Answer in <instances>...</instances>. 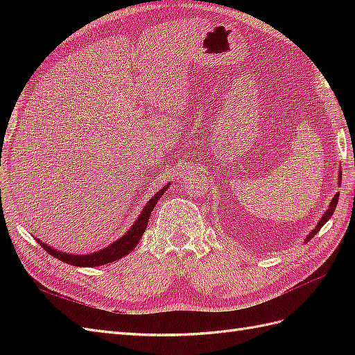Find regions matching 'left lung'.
Wrapping results in <instances>:
<instances>
[{
    "instance_id": "1",
    "label": "left lung",
    "mask_w": 355,
    "mask_h": 355,
    "mask_svg": "<svg viewBox=\"0 0 355 355\" xmlns=\"http://www.w3.org/2000/svg\"><path fill=\"white\" fill-rule=\"evenodd\" d=\"M342 180V170H339V182ZM338 200H339V194H336L335 197H333V200L330 201V206H329V209L323 213V216H321V219H320V222H318V225L317 227L311 231L309 234H308V237H306V240H305V243H308L311 239L314 237V235L321 230V227H323V225L331 218V214H333V211H335V209H336V204H338Z\"/></svg>"
}]
</instances>
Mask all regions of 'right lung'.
Masks as SVG:
<instances>
[{
  "mask_svg": "<svg viewBox=\"0 0 355 355\" xmlns=\"http://www.w3.org/2000/svg\"><path fill=\"white\" fill-rule=\"evenodd\" d=\"M168 187H170V184L164 185L157 192V194H154V197L151 200L146 202V206L142 209V213L137 216L136 222L133 223V227L128 230L121 239H118L116 241H114L112 244L105 247V249H102L99 252H93L89 254H69L67 252H59L56 249H51V245L42 243L41 240H37V241L42 247V249H44L47 253H50L51 256H55L56 259L65 262V263H69V265H73V266H99V265H105L110 262H115L118 259H121L123 256L133 252L137 243L141 241L142 235L148 227V219H149V216H151V211L154 210L155 204L158 202V200L161 198V196L164 194Z\"/></svg>",
  "mask_w": 355,
  "mask_h": 355,
  "instance_id": "right-lung-1",
  "label": "right lung"
}]
</instances>
